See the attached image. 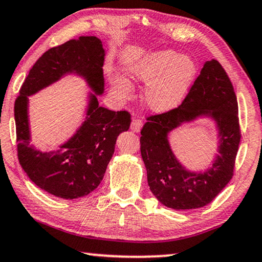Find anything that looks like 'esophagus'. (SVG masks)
Segmentation results:
<instances>
[{
  "mask_svg": "<svg viewBox=\"0 0 262 262\" xmlns=\"http://www.w3.org/2000/svg\"><path fill=\"white\" fill-rule=\"evenodd\" d=\"M142 128V121L139 120V119H134L132 121V124H130V129L132 132L134 133H140Z\"/></svg>",
  "mask_w": 262,
  "mask_h": 262,
  "instance_id": "esophagus-1",
  "label": "esophagus"
}]
</instances>
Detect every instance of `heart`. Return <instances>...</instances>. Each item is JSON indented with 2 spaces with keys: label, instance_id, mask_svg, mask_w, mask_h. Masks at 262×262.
<instances>
[{
  "label": "heart",
  "instance_id": "heart-1",
  "mask_svg": "<svg viewBox=\"0 0 262 262\" xmlns=\"http://www.w3.org/2000/svg\"><path fill=\"white\" fill-rule=\"evenodd\" d=\"M128 76L136 83L146 85L143 101L154 113H167L177 108L185 99L198 74V66L189 56L173 50H159L134 61L127 67ZM112 87L121 97L130 94L127 77L112 76Z\"/></svg>",
  "mask_w": 262,
  "mask_h": 262
}]
</instances>
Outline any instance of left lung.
Masks as SVG:
<instances>
[{"label":"left lung","instance_id":"8db88e82","mask_svg":"<svg viewBox=\"0 0 262 262\" xmlns=\"http://www.w3.org/2000/svg\"><path fill=\"white\" fill-rule=\"evenodd\" d=\"M200 118L214 122L217 151L202 171L183 165L171 149L170 133ZM141 155L150 192L168 208H201L227 186L233 177L240 143L237 101L225 69L206 61L181 106L147 119L141 130Z\"/></svg>","mask_w":262,"mask_h":262}]
</instances>
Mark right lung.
<instances>
[{
	"label": "right lung",
	"mask_w": 262,
	"mask_h": 262,
	"mask_svg": "<svg viewBox=\"0 0 262 262\" xmlns=\"http://www.w3.org/2000/svg\"><path fill=\"white\" fill-rule=\"evenodd\" d=\"M106 52L96 36H80L49 49L33 66L15 101L17 156L29 179L47 193L77 199L97 188L113 158L118 136L130 126L127 112L99 106L104 93ZM81 77L91 92L81 126L55 151L43 152L30 144L29 96L66 76Z\"/></svg>",
	"instance_id": "1"
}]
</instances>
